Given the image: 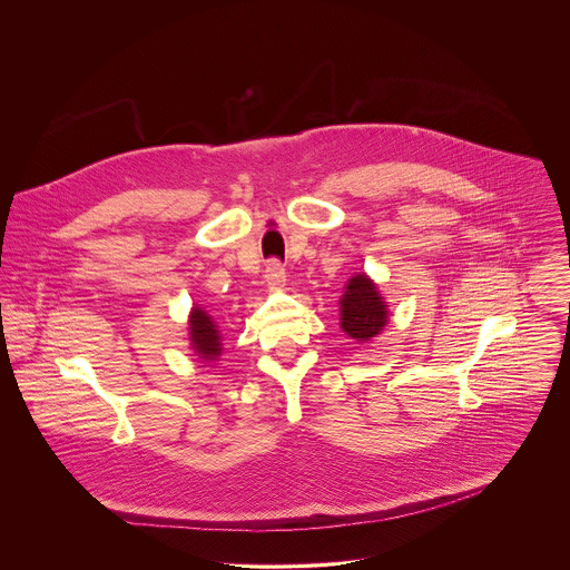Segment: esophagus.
Instances as JSON below:
<instances>
[{
	"label": "esophagus",
	"mask_w": 570,
	"mask_h": 570,
	"mask_svg": "<svg viewBox=\"0 0 570 570\" xmlns=\"http://www.w3.org/2000/svg\"><path fill=\"white\" fill-rule=\"evenodd\" d=\"M265 283L269 289H281L285 285V267L281 265V261H267L265 265V274H263Z\"/></svg>",
	"instance_id": "obj_1"
}]
</instances>
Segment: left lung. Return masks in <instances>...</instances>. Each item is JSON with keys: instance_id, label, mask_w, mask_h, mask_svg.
Returning a JSON list of instances; mask_svg holds the SVG:
<instances>
[{"instance_id": "1", "label": "left lung", "mask_w": 570, "mask_h": 570, "mask_svg": "<svg viewBox=\"0 0 570 570\" xmlns=\"http://www.w3.org/2000/svg\"><path fill=\"white\" fill-rule=\"evenodd\" d=\"M340 321L346 335L353 340H371L389 323L386 305L377 292V287L364 276L357 274L348 281L346 292L340 301Z\"/></svg>"}]
</instances>
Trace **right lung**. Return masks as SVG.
I'll list each match as a JSON object with an SVG mask.
<instances>
[{
  "mask_svg": "<svg viewBox=\"0 0 570 570\" xmlns=\"http://www.w3.org/2000/svg\"><path fill=\"white\" fill-rule=\"evenodd\" d=\"M219 331L213 325L210 316L202 312L199 307L190 316V342L193 348L204 357V360H215L222 353V342H219Z\"/></svg>",
  "mask_w": 570,
  "mask_h": 570,
  "instance_id": "add662e5",
  "label": "right lung"
}]
</instances>
